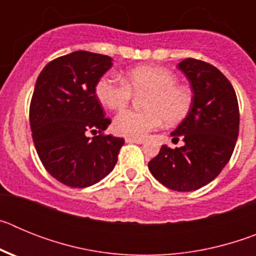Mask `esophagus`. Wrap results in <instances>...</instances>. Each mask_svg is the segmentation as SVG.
<instances>
[{
  "mask_svg": "<svg viewBox=\"0 0 256 256\" xmlns=\"http://www.w3.org/2000/svg\"><path fill=\"white\" fill-rule=\"evenodd\" d=\"M126 144H144V138H130V137H126Z\"/></svg>",
  "mask_w": 256,
  "mask_h": 256,
  "instance_id": "34e87169",
  "label": "esophagus"
}]
</instances>
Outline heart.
Returning a JSON list of instances; mask_svg holds the SVG:
<instances>
[{
    "mask_svg": "<svg viewBox=\"0 0 256 256\" xmlns=\"http://www.w3.org/2000/svg\"><path fill=\"white\" fill-rule=\"evenodd\" d=\"M94 94L110 110H122L132 100V94L142 97V112L124 110L114 118L112 130L116 134L142 138L160 124L174 126L188 115L194 97L188 87L178 84L170 70L160 66H138L130 70L124 79L105 74L94 86Z\"/></svg>",
    "mask_w": 256,
    "mask_h": 256,
    "instance_id": "1",
    "label": "heart"
}]
</instances>
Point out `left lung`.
<instances>
[{
  "label": "left lung",
  "instance_id": "8db88e82",
  "mask_svg": "<svg viewBox=\"0 0 256 256\" xmlns=\"http://www.w3.org/2000/svg\"><path fill=\"white\" fill-rule=\"evenodd\" d=\"M178 68L194 92L188 115L170 133L184 144H162L148 169L165 187L190 192L206 186L230 162L238 137L240 112L234 87L216 66L190 58Z\"/></svg>",
  "mask_w": 256,
  "mask_h": 256
}]
</instances>
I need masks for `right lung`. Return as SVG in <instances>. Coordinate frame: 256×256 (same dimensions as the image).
Wrapping results in <instances>:
<instances>
[{
  "mask_svg": "<svg viewBox=\"0 0 256 256\" xmlns=\"http://www.w3.org/2000/svg\"><path fill=\"white\" fill-rule=\"evenodd\" d=\"M112 60L94 52H72L50 61L36 82L29 108L36 150L44 169L69 187L100 182L114 169L124 144L123 138L104 134L112 120L94 94ZM88 132L98 136L91 139Z\"/></svg>",
  "mask_w": 256,
  "mask_h": 256,
  "instance_id": "1",
  "label": "right lung"
}]
</instances>
